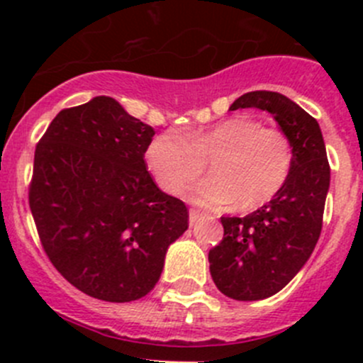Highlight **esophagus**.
<instances>
[{
    "label": "esophagus",
    "mask_w": 363,
    "mask_h": 363,
    "mask_svg": "<svg viewBox=\"0 0 363 363\" xmlns=\"http://www.w3.org/2000/svg\"><path fill=\"white\" fill-rule=\"evenodd\" d=\"M200 211H196V208H189V225H195L196 221L200 219Z\"/></svg>",
    "instance_id": "esophagus-1"
}]
</instances>
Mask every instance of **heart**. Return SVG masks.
Instances as JSON below:
<instances>
[{"instance_id": "1", "label": "heart", "mask_w": 363, "mask_h": 363, "mask_svg": "<svg viewBox=\"0 0 363 363\" xmlns=\"http://www.w3.org/2000/svg\"><path fill=\"white\" fill-rule=\"evenodd\" d=\"M294 144L281 128L233 116L205 130L163 133L145 152L149 170L167 193L177 195L203 174L211 177L188 189L202 207L252 211L269 203L284 188L294 170Z\"/></svg>"}]
</instances>
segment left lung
I'll list each match as a JSON object with an SVG mask.
<instances>
[{"mask_svg":"<svg viewBox=\"0 0 363 363\" xmlns=\"http://www.w3.org/2000/svg\"><path fill=\"white\" fill-rule=\"evenodd\" d=\"M272 113L294 144V170L269 203L246 218H221L223 239L208 251L218 290L233 300L276 295L296 276L320 239L330 164L320 124L274 91H251L232 104Z\"/></svg>","mask_w":363,"mask_h":363,"instance_id":"8db88e82","label":"left lung"}]
</instances>
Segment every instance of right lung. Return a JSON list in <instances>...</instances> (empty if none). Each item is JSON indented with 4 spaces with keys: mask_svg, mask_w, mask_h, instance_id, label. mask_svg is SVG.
<instances>
[{
    "mask_svg": "<svg viewBox=\"0 0 363 363\" xmlns=\"http://www.w3.org/2000/svg\"><path fill=\"white\" fill-rule=\"evenodd\" d=\"M155 130L113 98L63 108L35 149L29 208L43 251L77 290L105 302L142 298L168 246L188 230L144 156Z\"/></svg>",
    "mask_w": 363,
    "mask_h": 363,
    "instance_id": "1",
    "label": "right lung"
}]
</instances>
